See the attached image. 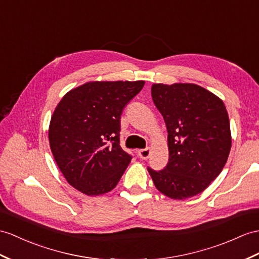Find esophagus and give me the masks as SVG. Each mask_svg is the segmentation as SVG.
Here are the masks:
<instances>
[{
	"instance_id": "1",
	"label": "esophagus",
	"mask_w": 259,
	"mask_h": 259,
	"mask_svg": "<svg viewBox=\"0 0 259 259\" xmlns=\"http://www.w3.org/2000/svg\"><path fill=\"white\" fill-rule=\"evenodd\" d=\"M150 148H145V149H140L137 151V156L140 157L141 159H148L149 156H150Z\"/></svg>"
}]
</instances>
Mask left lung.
I'll return each instance as SVG.
<instances>
[{"label": "left lung", "instance_id": "1", "mask_svg": "<svg viewBox=\"0 0 259 259\" xmlns=\"http://www.w3.org/2000/svg\"><path fill=\"white\" fill-rule=\"evenodd\" d=\"M151 97L166 123L169 160L162 170L148 167V172L167 197H194L228 160L232 144L228 111L215 94L193 83H155Z\"/></svg>", "mask_w": 259, "mask_h": 259}]
</instances>
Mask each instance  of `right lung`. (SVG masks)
<instances>
[{
  "mask_svg": "<svg viewBox=\"0 0 259 259\" xmlns=\"http://www.w3.org/2000/svg\"><path fill=\"white\" fill-rule=\"evenodd\" d=\"M145 81H93L69 91L54 111L49 144L60 171L87 195L113 190L132 156L119 145L122 112Z\"/></svg>",
  "mask_w": 259,
  "mask_h": 259,
  "instance_id": "add662e5",
  "label": "right lung"
}]
</instances>
